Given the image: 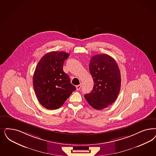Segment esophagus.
Wrapping results in <instances>:
<instances>
[{
    "instance_id": "obj_1",
    "label": "esophagus",
    "mask_w": 156,
    "mask_h": 156,
    "mask_svg": "<svg viewBox=\"0 0 156 156\" xmlns=\"http://www.w3.org/2000/svg\"><path fill=\"white\" fill-rule=\"evenodd\" d=\"M81 85H77V86H76V90H80V89H81Z\"/></svg>"
}]
</instances>
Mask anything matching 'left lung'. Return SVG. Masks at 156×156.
<instances>
[{"instance_id":"obj_1","label":"left lung","mask_w":156,"mask_h":156,"mask_svg":"<svg viewBox=\"0 0 156 156\" xmlns=\"http://www.w3.org/2000/svg\"><path fill=\"white\" fill-rule=\"evenodd\" d=\"M89 71L94 81L90 93L85 94L91 107L101 110L111 105L116 100L121 86V75L115 59L107 54L93 56Z\"/></svg>"}]
</instances>
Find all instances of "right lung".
<instances>
[{
  "label": "right lung",
  "mask_w": 156,
  "mask_h": 156,
  "mask_svg": "<svg viewBox=\"0 0 156 156\" xmlns=\"http://www.w3.org/2000/svg\"><path fill=\"white\" fill-rule=\"evenodd\" d=\"M69 54L52 51L40 60L33 75V84L39 102L44 107L53 110L60 107L76 87L63 70Z\"/></svg>",
  "instance_id": "right-lung-1"
}]
</instances>
